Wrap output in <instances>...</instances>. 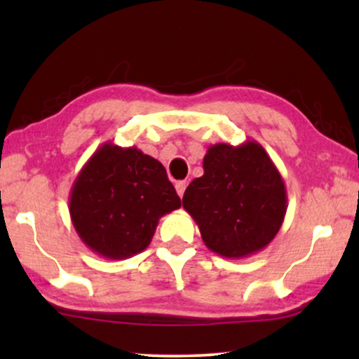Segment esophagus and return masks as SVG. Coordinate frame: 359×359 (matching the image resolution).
<instances>
[{
  "mask_svg": "<svg viewBox=\"0 0 359 359\" xmlns=\"http://www.w3.org/2000/svg\"><path fill=\"white\" fill-rule=\"evenodd\" d=\"M175 188H176V193H178L180 198H183L184 189H186V181H178V183L175 184Z\"/></svg>",
  "mask_w": 359,
  "mask_h": 359,
  "instance_id": "34e87169",
  "label": "esophagus"
}]
</instances>
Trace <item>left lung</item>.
<instances>
[{"label":"left lung","instance_id":"left-lung-1","mask_svg":"<svg viewBox=\"0 0 359 359\" xmlns=\"http://www.w3.org/2000/svg\"><path fill=\"white\" fill-rule=\"evenodd\" d=\"M204 175L184 191L183 208L210 252L245 258L262 252L281 229L287 209L283 176L258 142L215 144Z\"/></svg>","mask_w":359,"mask_h":359}]
</instances>
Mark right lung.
Listing matches in <instances>:
<instances>
[{
	"label": "right lung",
	"mask_w": 359,
	"mask_h": 359,
	"mask_svg": "<svg viewBox=\"0 0 359 359\" xmlns=\"http://www.w3.org/2000/svg\"><path fill=\"white\" fill-rule=\"evenodd\" d=\"M68 205L88 248L126 259L149 247L158 220L181 208V199L158 160L106 142L78 173Z\"/></svg>",
	"instance_id": "obj_1"
}]
</instances>
